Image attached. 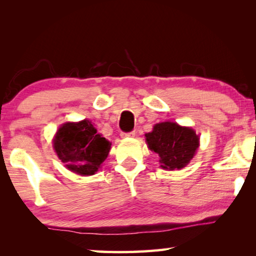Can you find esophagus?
Masks as SVG:
<instances>
[{
    "label": "esophagus",
    "mask_w": 256,
    "mask_h": 256,
    "mask_svg": "<svg viewBox=\"0 0 256 256\" xmlns=\"http://www.w3.org/2000/svg\"><path fill=\"white\" fill-rule=\"evenodd\" d=\"M136 131H132V132H128V133H122V134H120V136H122V138H134V136H136Z\"/></svg>",
    "instance_id": "esophagus-1"
}]
</instances>
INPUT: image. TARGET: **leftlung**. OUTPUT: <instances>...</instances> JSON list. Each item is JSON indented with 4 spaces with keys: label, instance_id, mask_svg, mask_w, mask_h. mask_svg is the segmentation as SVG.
<instances>
[{
    "label": "left lung",
    "instance_id": "8db88e82",
    "mask_svg": "<svg viewBox=\"0 0 256 256\" xmlns=\"http://www.w3.org/2000/svg\"><path fill=\"white\" fill-rule=\"evenodd\" d=\"M200 138L192 128L180 126L174 122H162L146 134L148 148L159 156L162 170H182L196 154Z\"/></svg>",
    "mask_w": 256,
    "mask_h": 256
}]
</instances>
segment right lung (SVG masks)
I'll return each mask as SVG.
<instances>
[{
	"label": "right lung",
	"instance_id": "obj_1",
	"mask_svg": "<svg viewBox=\"0 0 256 256\" xmlns=\"http://www.w3.org/2000/svg\"><path fill=\"white\" fill-rule=\"evenodd\" d=\"M53 146L68 170L81 176L94 175L110 154L112 144L97 133L88 120L64 123L55 134Z\"/></svg>",
	"mask_w": 256,
	"mask_h": 256
}]
</instances>
